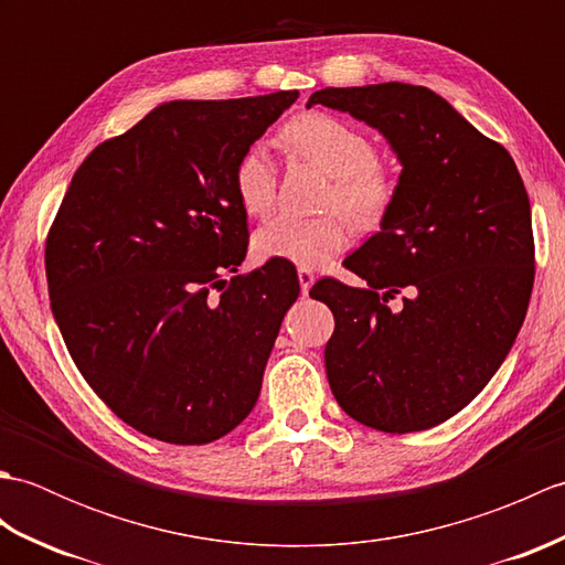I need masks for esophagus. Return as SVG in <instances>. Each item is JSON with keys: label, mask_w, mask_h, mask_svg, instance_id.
Segmentation results:
<instances>
[{"label": "esophagus", "mask_w": 565, "mask_h": 565, "mask_svg": "<svg viewBox=\"0 0 565 565\" xmlns=\"http://www.w3.org/2000/svg\"><path fill=\"white\" fill-rule=\"evenodd\" d=\"M298 281H301V294L306 296L310 291V286L316 284V274L310 269H298Z\"/></svg>", "instance_id": "1"}]
</instances>
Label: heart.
<instances>
[{
    "instance_id": "1",
    "label": "heart",
    "mask_w": 565,
    "mask_h": 565,
    "mask_svg": "<svg viewBox=\"0 0 565 565\" xmlns=\"http://www.w3.org/2000/svg\"><path fill=\"white\" fill-rule=\"evenodd\" d=\"M286 146L316 162L334 179L330 206L340 209L354 223H371L388 209L395 194L391 172L376 160L371 140L356 126L330 114H303L284 128ZM233 186L239 206L249 215H267L276 201V174L269 150L255 142L233 170ZM350 227L338 213L303 218L284 213L255 233V255L262 262H286L310 269L328 262L347 245Z\"/></svg>"
}]
</instances>
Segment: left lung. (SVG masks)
Listing matches in <instances>:
<instances>
[{
  "instance_id": "obj_1",
  "label": "left lung",
  "mask_w": 565,
  "mask_h": 565,
  "mask_svg": "<svg viewBox=\"0 0 565 565\" xmlns=\"http://www.w3.org/2000/svg\"><path fill=\"white\" fill-rule=\"evenodd\" d=\"M316 104L376 128L401 162L379 233L344 259L364 286L310 289L334 316L332 395L366 427H435L488 386L530 306L532 211L518 164L417 84L328 87L306 106Z\"/></svg>"
}]
</instances>
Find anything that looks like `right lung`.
Masks as SVG:
<instances>
[{"label":"right lung","mask_w":565,"mask_h":565,"mask_svg":"<svg viewBox=\"0 0 565 565\" xmlns=\"http://www.w3.org/2000/svg\"><path fill=\"white\" fill-rule=\"evenodd\" d=\"M296 99L164 102L94 148L60 203L45 245L55 322L94 393L142 435L209 444L259 398L301 286L286 262L223 279L247 255L233 170Z\"/></svg>","instance_id":"add662e5"}]
</instances>
